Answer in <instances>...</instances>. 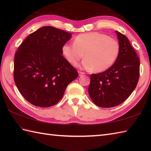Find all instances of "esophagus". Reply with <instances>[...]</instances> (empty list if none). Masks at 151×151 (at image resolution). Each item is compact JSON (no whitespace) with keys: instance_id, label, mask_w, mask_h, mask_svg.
<instances>
[{"instance_id":"1","label":"esophagus","mask_w":151,"mask_h":151,"mask_svg":"<svg viewBox=\"0 0 151 151\" xmlns=\"http://www.w3.org/2000/svg\"><path fill=\"white\" fill-rule=\"evenodd\" d=\"M78 75H79V76L83 75H84V73L82 72V71H78Z\"/></svg>"}]
</instances>
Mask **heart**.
<instances>
[{
    "mask_svg": "<svg viewBox=\"0 0 151 151\" xmlns=\"http://www.w3.org/2000/svg\"><path fill=\"white\" fill-rule=\"evenodd\" d=\"M62 52L68 62L75 65L83 56L81 67L95 72L108 69L116 61L120 52L119 41L108 35L93 32L76 36L74 43H66Z\"/></svg>",
    "mask_w": 151,
    "mask_h": 151,
    "instance_id": "obj_1",
    "label": "heart"
}]
</instances>
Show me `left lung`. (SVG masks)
<instances>
[{
    "label": "left lung",
    "instance_id": "left-lung-1",
    "mask_svg": "<svg viewBox=\"0 0 151 151\" xmlns=\"http://www.w3.org/2000/svg\"><path fill=\"white\" fill-rule=\"evenodd\" d=\"M120 52L113 65L105 71L91 75L89 95L102 108L123 102L135 89L139 77V59L128 38L116 31Z\"/></svg>",
    "mask_w": 151,
    "mask_h": 151
}]
</instances>
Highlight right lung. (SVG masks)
Wrapping results in <instances>:
<instances>
[{
  "mask_svg": "<svg viewBox=\"0 0 151 151\" xmlns=\"http://www.w3.org/2000/svg\"><path fill=\"white\" fill-rule=\"evenodd\" d=\"M71 34L46 26L30 34L15 53L16 86L30 103L42 108L55 105L63 97L77 70L62 56V47Z\"/></svg>",
  "mask_w": 151,
  "mask_h": 151,
  "instance_id": "1",
  "label": "right lung"
}]
</instances>
